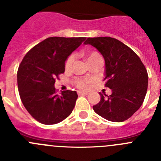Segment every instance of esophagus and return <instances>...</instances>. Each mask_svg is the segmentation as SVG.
<instances>
[{
  "mask_svg": "<svg viewBox=\"0 0 161 161\" xmlns=\"http://www.w3.org/2000/svg\"><path fill=\"white\" fill-rule=\"evenodd\" d=\"M78 95H87L88 93H86V92H82V91H78L77 92Z\"/></svg>",
  "mask_w": 161,
  "mask_h": 161,
  "instance_id": "34e87169",
  "label": "esophagus"
}]
</instances>
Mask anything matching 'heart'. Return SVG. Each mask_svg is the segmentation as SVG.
I'll return each mask as SVG.
<instances>
[{
	"instance_id": "obj_1",
	"label": "heart",
	"mask_w": 161,
	"mask_h": 161,
	"mask_svg": "<svg viewBox=\"0 0 161 161\" xmlns=\"http://www.w3.org/2000/svg\"><path fill=\"white\" fill-rule=\"evenodd\" d=\"M97 57H101V55L98 53H97V52H89V53L85 54V58H86L88 62L89 60H91V59H93ZM74 60H75V56L73 55H70L68 58V59L66 61V64H65V68H66V69H70L72 68V64L74 63ZM89 84H90V81H89V80L77 79L75 80V85H76V86L80 89H87L89 86Z\"/></svg>"
}]
</instances>
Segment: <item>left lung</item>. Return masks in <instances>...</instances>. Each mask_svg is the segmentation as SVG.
Returning a JSON list of instances; mask_svg holds the SVG:
<instances>
[{
  "label": "left lung",
  "mask_w": 161,
  "mask_h": 161,
  "mask_svg": "<svg viewBox=\"0 0 161 161\" xmlns=\"http://www.w3.org/2000/svg\"><path fill=\"white\" fill-rule=\"evenodd\" d=\"M85 44L98 50L105 59L107 96L99 93L100 102L93 106L105 119L121 123L131 117L142 106L147 90L148 76L141 59L129 47L110 37L88 38Z\"/></svg>",
  "instance_id": "1"
}]
</instances>
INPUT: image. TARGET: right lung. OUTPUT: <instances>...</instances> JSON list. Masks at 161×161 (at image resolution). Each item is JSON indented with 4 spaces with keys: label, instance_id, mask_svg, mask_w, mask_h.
Returning a JSON list of instances; mask_svg holds the SVG:
<instances>
[{
    "label": "right lung",
    "instance_id": "obj_1",
    "mask_svg": "<svg viewBox=\"0 0 161 161\" xmlns=\"http://www.w3.org/2000/svg\"><path fill=\"white\" fill-rule=\"evenodd\" d=\"M85 40L84 37L46 38L30 50L20 64V97L30 114L39 123L56 124L72 112L77 93L67 90L55 94V79L64 72L68 56Z\"/></svg>",
    "mask_w": 161,
    "mask_h": 161
}]
</instances>
